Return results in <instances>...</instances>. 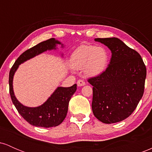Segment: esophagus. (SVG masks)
I'll use <instances>...</instances> for the list:
<instances>
[{"label":"esophagus","mask_w":152,"mask_h":152,"mask_svg":"<svg viewBox=\"0 0 152 152\" xmlns=\"http://www.w3.org/2000/svg\"><path fill=\"white\" fill-rule=\"evenodd\" d=\"M85 84H86V82L83 81V80H81V79L78 80V81H77V85H78V86H84Z\"/></svg>","instance_id":"esophagus-1"}]
</instances>
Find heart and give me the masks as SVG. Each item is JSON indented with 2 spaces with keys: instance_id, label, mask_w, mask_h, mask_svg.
I'll return each instance as SVG.
<instances>
[{
  "instance_id": "1",
  "label": "heart",
  "mask_w": 152,
  "mask_h": 152,
  "mask_svg": "<svg viewBox=\"0 0 152 152\" xmlns=\"http://www.w3.org/2000/svg\"><path fill=\"white\" fill-rule=\"evenodd\" d=\"M109 61V53L104 47L81 46L71 55V64L75 69L84 68L88 76H96L105 70Z\"/></svg>"
}]
</instances>
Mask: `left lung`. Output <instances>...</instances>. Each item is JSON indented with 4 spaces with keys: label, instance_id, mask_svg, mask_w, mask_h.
Returning a JSON list of instances; mask_svg holds the SVG:
<instances>
[{
    "label": "left lung",
    "instance_id": "left-lung-1",
    "mask_svg": "<svg viewBox=\"0 0 152 152\" xmlns=\"http://www.w3.org/2000/svg\"><path fill=\"white\" fill-rule=\"evenodd\" d=\"M111 50L109 65L98 76L88 79L93 86L92 111L105 124L128 118L144 91L146 69L140 54L117 38H96Z\"/></svg>",
    "mask_w": 152,
    "mask_h": 152
}]
</instances>
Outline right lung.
I'll return each mask as SVG.
<instances>
[{
	"mask_svg": "<svg viewBox=\"0 0 152 152\" xmlns=\"http://www.w3.org/2000/svg\"><path fill=\"white\" fill-rule=\"evenodd\" d=\"M56 44L61 43L54 38H50L26 50L17 58L9 73V92L13 104L20 116L35 126L49 128L61 124L66 118L69 101L76 92L77 85L67 88L58 87L44 104L38 107L31 108L22 105L15 98L13 90V75L21 63L47 50L56 49Z\"/></svg>",
	"mask_w": 152,
	"mask_h": 152,
	"instance_id": "1",
	"label": "right lung"
}]
</instances>
